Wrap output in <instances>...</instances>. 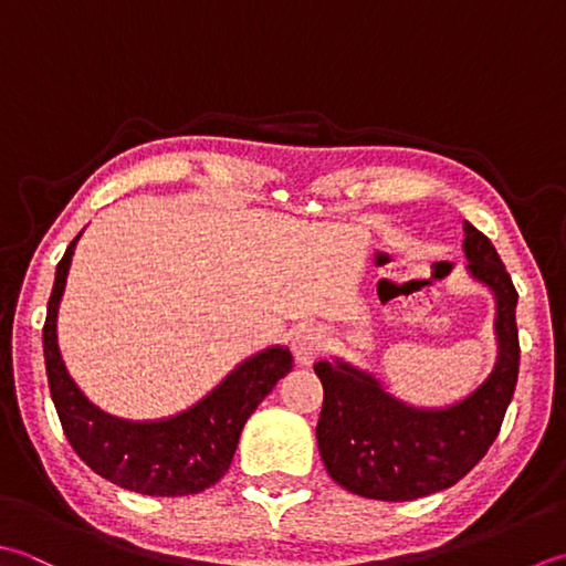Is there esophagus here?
Masks as SVG:
<instances>
[{"label": "esophagus", "mask_w": 566, "mask_h": 566, "mask_svg": "<svg viewBox=\"0 0 566 566\" xmlns=\"http://www.w3.org/2000/svg\"><path fill=\"white\" fill-rule=\"evenodd\" d=\"M293 356L300 366H310L325 349V332L319 327H300L293 334Z\"/></svg>", "instance_id": "obj_1"}]
</instances>
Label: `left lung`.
<instances>
[{
  "label": "left lung",
  "mask_w": 566,
  "mask_h": 566,
  "mask_svg": "<svg viewBox=\"0 0 566 566\" xmlns=\"http://www.w3.org/2000/svg\"><path fill=\"white\" fill-rule=\"evenodd\" d=\"M469 273L495 295L499 359L489 378L449 408H412L378 380L344 361H317L325 388L317 447L327 474L347 491L376 501H412L467 476L499 437L521 366L517 291L499 251L474 224H464Z\"/></svg>",
  "instance_id": "left-lung-1"
}]
</instances>
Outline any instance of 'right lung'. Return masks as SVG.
Segmentation results:
<instances>
[{
	"label": "right lung",
	"mask_w": 566,
	"mask_h": 566,
	"mask_svg": "<svg viewBox=\"0 0 566 566\" xmlns=\"http://www.w3.org/2000/svg\"><path fill=\"white\" fill-rule=\"evenodd\" d=\"M80 234L57 263L43 325L45 374L67 442L95 474L126 491L190 495L214 486L232 464L249 415L293 368L291 352L271 347L241 361L210 396L176 418L156 422L112 418L92 406L67 376L55 337L57 305Z\"/></svg>",
	"instance_id": "obj_1"
}]
</instances>
